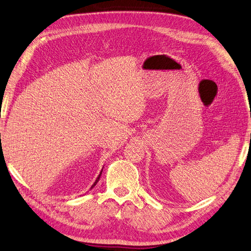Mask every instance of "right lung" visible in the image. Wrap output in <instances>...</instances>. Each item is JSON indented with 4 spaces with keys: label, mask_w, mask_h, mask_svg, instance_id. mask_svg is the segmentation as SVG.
<instances>
[{
    "label": "right lung",
    "mask_w": 251,
    "mask_h": 251,
    "mask_svg": "<svg viewBox=\"0 0 251 251\" xmlns=\"http://www.w3.org/2000/svg\"><path fill=\"white\" fill-rule=\"evenodd\" d=\"M102 171H103V169H102ZM102 171H101V173H100V175L98 176V178H97V179H96V181H94V183H93V185L91 186V189L94 187V186H96L97 185V183H98V181H99V179H100V177H101V175H102Z\"/></svg>",
    "instance_id": "right-lung-1"
}]
</instances>
